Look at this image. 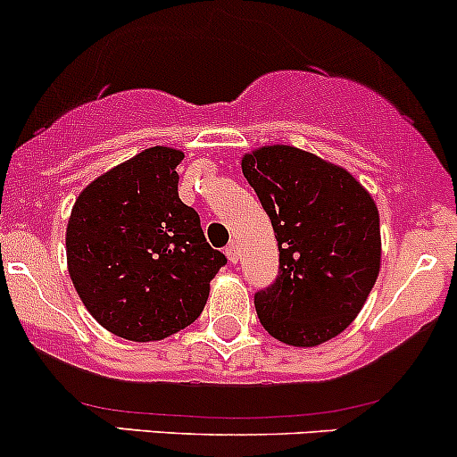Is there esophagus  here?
<instances>
[{
    "label": "esophagus",
    "mask_w": 457,
    "mask_h": 457,
    "mask_svg": "<svg viewBox=\"0 0 457 457\" xmlns=\"http://www.w3.org/2000/svg\"><path fill=\"white\" fill-rule=\"evenodd\" d=\"M224 253H227V257H228L230 262L237 263V260H239V248H237V244H228L227 251H224Z\"/></svg>",
    "instance_id": "obj_1"
}]
</instances>
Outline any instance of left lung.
Listing matches in <instances>:
<instances>
[{
	"label": "left lung",
	"instance_id": "1",
	"mask_svg": "<svg viewBox=\"0 0 457 457\" xmlns=\"http://www.w3.org/2000/svg\"><path fill=\"white\" fill-rule=\"evenodd\" d=\"M242 173L279 246L275 284L255 293L257 317L281 343L321 345L354 321L374 288L378 209L350 171L290 145L246 154Z\"/></svg>",
	"mask_w": 457,
	"mask_h": 457
}]
</instances>
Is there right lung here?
<instances>
[{"mask_svg":"<svg viewBox=\"0 0 457 457\" xmlns=\"http://www.w3.org/2000/svg\"><path fill=\"white\" fill-rule=\"evenodd\" d=\"M182 158L180 149H145L89 182L70 213V279L89 314L127 341H160L191 326L227 263L178 195Z\"/></svg>","mask_w":457,"mask_h":457,"instance_id":"obj_1","label":"right lung"}]
</instances>
